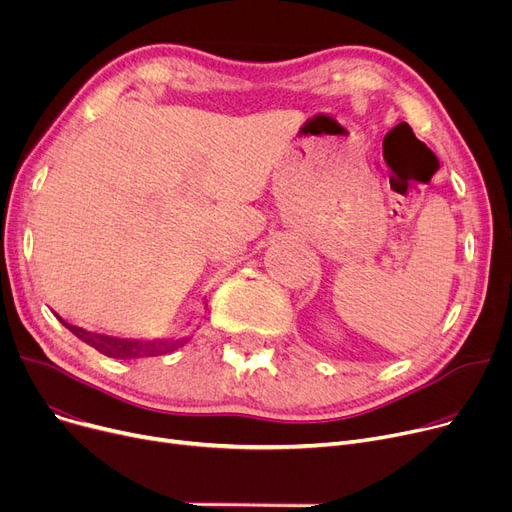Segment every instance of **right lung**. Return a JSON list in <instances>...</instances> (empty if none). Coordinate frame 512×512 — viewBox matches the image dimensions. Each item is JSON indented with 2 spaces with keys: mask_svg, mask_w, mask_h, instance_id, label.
I'll return each mask as SVG.
<instances>
[{
  "mask_svg": "<svg viewBox=\"0 0 512 512\" xmlns=\"http://www.w3.org/2000/svg\"><path fill=\"white\" fill-rule=\"evenodd\" d=\"M60 321H62V319H60ZM62 324H64L72 334H76L80 340H85L87 344L95 346L99 353H103V355H107V357H116V359H130V357H137V355L161 353V346H166L164 342L141 344V342H132V340H116V338H107V336H99V334L85 332V330H80V328H76V326L66 324V321H62ZM166 348H168V346H166Z\"/></svg>",
  "mask_w": 512,
  "mask_h": 512,
  "instance_id": "add662e5",
  "label": "right lung"
}]
</instances>
